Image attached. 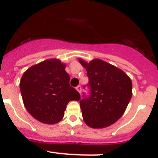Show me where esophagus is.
I'll use <instances>...</instances> for the list:
<instances>
[{
	"label": "esophagus",
	"instance_id": "34e87169",
	"mask_svg": "<svg viewBox=\"0 0 158 158\" xmlns=\"http://www.w3.org/2000/svg\"><path fill=\"white\" fill-rule=\"evenodd\" d=\"M77 90L78 91V92H79V93H81V85H78L77 87Z\"/></svg>",
	"mask_w": 158,
	"mask_h": 158
}]
</instances>
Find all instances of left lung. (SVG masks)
Returning <instances> with one entry per match:
<instances>
[{
    "mask_svg": "<svg viewBox=\"0 0 158 158\" xmlns=\"http://www.w3.org/2000/svg\"><path fill=\"white\" fill-rule=\"evenodd\" d=\"M85 69L91 94L80 100L85 123L92 128H103L118 121L132 96V83L123 70L100 59L86 62Z\"/></svg>",
    "mask_w": 158,
    "mask_h": 158,
    "instance_id": "obj_1",
    "label": "left lung"
}]
</instances>
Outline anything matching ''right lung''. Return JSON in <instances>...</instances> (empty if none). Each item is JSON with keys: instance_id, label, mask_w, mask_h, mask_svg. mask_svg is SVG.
I'll return each mask as SVG.
<instances>
[{"instance_id": "1", "label": "right lung", "mask_w": 158, "mask_h": 158, "mask_svg": "<svg viewBox=\"0 0 158 158\" xmlns=\"http://www.w3.org/2000/svg\"><path fill=\"white\" fill-rule=\"evenodd\" d=\"M65 67L58 59H49L31 66L22 77L20 90L25 107L41 123H58L68 102L80 100L79 93L70 86Z\"/></svg>"}]
</instances>
